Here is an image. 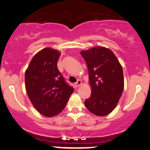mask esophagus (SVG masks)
<instances>
[{"label": "esophagus", "instance_id": "esophagus-1", "mask_svg": "<svg viewBox=\"0 0 150 150\" xmlns=\"http://www.w3.org/2000/svg\"><path fill=\"white\" fill-rule=\"evenodd\" d=\"M81 85H82V81H81L80 80H77V82L75 83V87H78L79 86Z\"/></svg>", "mask_w": 150, "mask_h": 150}]
</instances>
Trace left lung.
<instances>
[{
  "label": "left lung",
  "instance_id": "obj_1",
  "mask_svg": "<svg viewBox=\"0 0 150 150\" xmlns=\"http://www.w3.org/2000/svg\"><path fill=\"white\" fill-rule=\"evenodd\" d=\"M87 63L92 94L85 101L91 113L99 116L114 109L124 87L123 69L110 49L97 46L80 53Z\"/></svg>",
  "mask_w": 150,
  "mask_h": 150
}]
</instances>
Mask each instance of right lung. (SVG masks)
<instances>
[{"mask_svg":"<svg viewBox=\"0 0 150 150\" xmlns=\"http://www.w3.org/2000/svg\"><path fill=\"white\" fill-rule=\"evenodd\" d=\"M60 53L46 48L37 53L25 72V87L31 102L41 114L52 117L66 106L74 89L58 69Z\"/></svg>","mask_w":150,"mask_h":150,"instance_id":"1","label":"right lung"}]
</instances>
